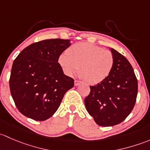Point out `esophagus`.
<instances>
[{"mask_svg": "<svg viewBox=\"0 0 150 150\" xmlns=\"http://www.w3.org/2000/svg\"><path fill=\"white\" fill-rule=\"evenodd\" d=\"M81 81H77V80H76V81H74V85L75 86H79L80 84H81Z\"/></svg>", "mask_w": 150, "mask_h": 150, "instance_id": "1", "label": "esophagus"}]
</instances>
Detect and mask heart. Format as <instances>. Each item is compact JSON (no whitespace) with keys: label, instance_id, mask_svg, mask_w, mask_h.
<instances>
[{"label":"heart","instance_id":"heart-1","mask_svg":"<svg viewBox=\"0 0 150 150\" xmlns=\"http://www.w3.org/2000/svg\"><path fill=\"white\" fill-rule=\"evenodd\" d=\"M58 58V64L69 76L78 74L89 84L104 81L110 74L114 65L112 52L88 42H80L69 47Z\"/></svg>","mask_w":150,"mask_h":150}]
</instances>
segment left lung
Instances as JSON below:
<instances>
[{
	"label": "left lung",
	"instance_id": "8db88e82",
	"mask_svg": "<svg viewBox=\"0 0 150 150\" xmlns=\"http://www.w3.org/2000/svg\"><path fill=\"white\" fill-rule=\"evenodd\" d=\"M109 49L114 58L112 71L104 81L90 86V93L84 100L87 112L101 126L124 121L134 108L138 91L132 65L120 52Z\"/></svg>",
	"mask_w": 150,
	"mask_h": 150
}]
</instances>
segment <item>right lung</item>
<instances>
[{
  "instance_id": "add662e5",
  "label": "right lung",
  "mask_w": 150,
  "mask_h": 150,
  "mask_svg": "<svg viewBox=\"0 0 150 150\" xmlns=\"http://www.w3.org/2000/svg\"><path fill=\"white\" fill-rule=\"evenodd\" d=\"M70 45V40H45L31 44L14 60L9 80L11 94L26 117L40 121L48 119L74 86V79L64 74L58 62Z\"/></svg>"
}]
</instances>
